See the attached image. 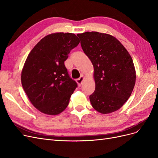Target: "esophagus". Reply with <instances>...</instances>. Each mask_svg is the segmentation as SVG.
<instances>
[{
  "label": "esophagus",
  "mask_w": 158,
  "mask_h": 158,
  "mask_svg": "<svg viewBox=\"0 0 158 158\" xmlns=\"http://www.w3.org/2000/svg\"><path fill=\"white\" fill-rule=\"evenodd\" d=\"M84 80V76H81L79 78H78L77 80H76V82H77L79 86H80V85H82Z\"/></svg>",
  "instance_id": "1"
}]
</instances>
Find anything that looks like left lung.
<instances>
[{
	"label": "left lung",
	"instance_id": "obj_1",
	"mask_svg": "<svg viewBox=\"0 0 158 158\" xmlns=\"http://www.w3.org/2000/svg\"><path fill=\"white\" fill-rule=\"evenodd\" d=\"M82 48L94 67L95 89L92 107L102 114L120 109L130 98L136 82L132 57L118 40L106 33H80Z\"/></svg>",
	"mask_w": 158,
	"mask_h": 158
}]
</instances>
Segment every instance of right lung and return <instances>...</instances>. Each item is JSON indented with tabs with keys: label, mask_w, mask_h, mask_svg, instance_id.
I'll use <instances>...</instances> for the list:
<instances>
[{
	"label": "right lung",
	"mask_w": 158,
	"mask_h": 158,
	"mask_svg": "<svg viewBox=\"0 0 158 158\" xmlns=\"http://www.w3.org/2000/svg\"><path fill=\"white\" fill-rule=\"evenodd\" d=\"M80 43L74 33H56L43 38L28 55L21 81L30 101L45 114L56 115L68 106L78 84L64 65Z\"/></svg>",
	"instance_id": "obj_1"
}]
</instances>
